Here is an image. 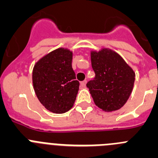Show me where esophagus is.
<instances>
[{"mask_svg": "<svg viewBox=\"0 0 158 158\" xmlns=\"http://www.w3.org/2000/svg\"><path fill=\"white\" fill-rule=\"evenodd\" d=\"M86 80L82 81V82H80V86H82V87H84V86H86Z\"/></svg>", "mask_w": 158, "mask_h": 158, "instance_id": "34e87169", "label": "esophagus"}]
</instances>
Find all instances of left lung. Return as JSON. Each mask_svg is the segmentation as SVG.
Wrapping results in <instances>:
<instances>
[{
	"label": "left lung",
	"instance_id": "1",
	"mask_svg": "<svg viewBox=\"0 0 158 158\" xmlns=\"http://www.w3.org/2000/svg\"><path fill=\"white\" fill-rule=\"evenodd\" d=\"M91 65L95 76L86 86L95 105L107 112L120 109L133 89V70L118 53L107 49L92 52Z\"/></svg>",
	"mask_w": 158,
	"mask_h": 158
}]
</instances>
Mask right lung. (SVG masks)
<instances>
[{
	"instance_id": "add662e5",
	"label": "right lung",
	"mask_w": 158,
	"mask_h": 158,
	"mask_svg": "<svg viewBox=\"0 0 158 158\" xmlns=\"http://www.w3.org/2000/svg\"><path fill=\"white\" fill-rule=\"evenodd\" d=\"M72 52L58 49L42 57L33 69V86L38 100L50 112L64 113L72 109L79 82L72 67Z\"/></svg>"
}]
</instances>
